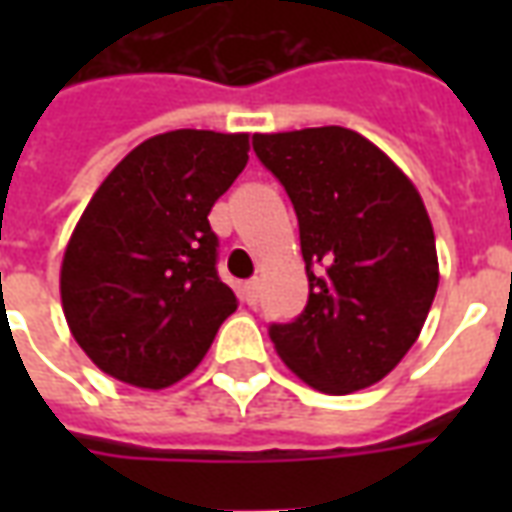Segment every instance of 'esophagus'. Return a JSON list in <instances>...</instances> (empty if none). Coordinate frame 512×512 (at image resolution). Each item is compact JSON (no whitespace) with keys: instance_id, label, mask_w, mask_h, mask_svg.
<instances>
[{"instance_id":"obj_1","label":"esophagus","mask_w":512,"mask_h":512,"mask_svg":"<svg viewBox=\"0 0 512 512\" xmlns=\"http://www.w3.org/2000/svg\"><path fill=\"white\" fill-rule=\"evenodd\" d=\"M241 293H244L246 304H249V307H255L257 299H260V282H257V279H252V282H246L244 288H241Z\"/></svg>"}]
</instances>
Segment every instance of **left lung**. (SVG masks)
<instances>
[{"mask_svg":"<svg viewBox=\"0 0 512 512\" xmlns=\"http://www.w3.org/2000/svg\"><path fill=\"white\" fill-rule=\"evenodd\" d=\"M299 216L307 307L271 340L296 376L351 395L389 376L417 343L439 288L436 235L417 186L343 126L252 136Z\"/></svg>","mask_w":512,"mask_h":512,"instance_id":"1","label":"left lung"}]
</instances>
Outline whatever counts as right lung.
Instances as JSON below:
<instances>
[{
  "instance_id": "add662e5",
  "label": "right lung",
  "mask_w": 512,
  "mask_h": 512,
  "mask_svg": "<svg viewBox=\"0 0 512 512\" xmlns=\"http://www.w3.org/2000/svg\"><path fill=\"white\" fill-rule=\"evenodd\" d=\"M249 161V134L180 128L136 145L87 202L60 268L62 312L98 370L139 389L200 365L235 293L216 274L213 202Z\"/></svg>"
}]
</instances>
